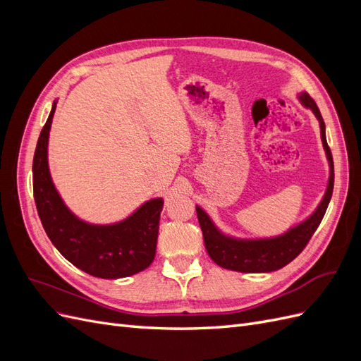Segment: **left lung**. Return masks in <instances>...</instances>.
<instances>
[{
    "instance_id": "1",
    "label": "left lung",
    "mask_w": 361,
    "mask_h": 361,
    "mask_svg": "<svg viewBox=\"0 0 361 361\" xmlns=\"http://www.w3.org/2000/svg\"><path fill=\"white\" fill-rule=\"evenodd\" d=\"M298 99L304 108L312 110L319 122L322 146L330 167L329 185H326L324 197L305 220L288 228L285 233L269 238H236L227 235L216 227L206 211H203L199 204L195 206L207 255L216 265L226 269L238 272H271L286 267L307 245L329 207L334 187V166L331 150L326 145L325 123L318 105L307 93H298Z\"/></svg>"
}]
</instances>
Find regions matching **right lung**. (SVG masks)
<instances>
[{"instance_id":"add662e5","label":"right lung","mask_w":361,"mask_h":361,"mask_svg":"<svg viewBox=\"0 0 361 361\" xmlns=\"http://www.w3.org/2000/svg\"><path fill=\"white\" fill-rule=\"evenodd\" d=\"M57 101L43 126L32 158V190L43 228L72 265L99 279H123L146 269L155 259L162 197L145 202L111 224H93L76 216L52 182L48 141Z\"/></svg>"}]
</instances>
